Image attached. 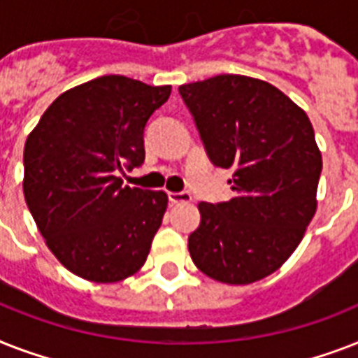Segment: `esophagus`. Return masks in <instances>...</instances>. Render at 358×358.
Segmentation results:
<instances>
[{
	"instance_id": "obj_1",
	"label": "esophagus",
	"mask_w": 358,
	"mask_h": 358,
	"mask_svg": "<svg viewBox=\"0 0 358 358\" xmlns=\"http://www.w3.org/2000/svg\"><path fill=\"white\" fill-rule=\"evenodd\" d=\"M167 196H169V202H171V204H178V202H191V193H187V191H178V193L169 191Z\"/></svg>"
}]
</instances>
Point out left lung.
Returning a JSON list of instances; mask_svg holds the SVG:
<instances>
[{"instance_id":"left-lung-1","label":"left lung","mask_w":358,"mask_h":358,"mask_svg":"<svg viewBox=\"0 0 358 358\" xmlns=\"http://www.w3.org/2000/svg\"><path fill=\"white\" fill-rule=\"evenodd\" d=\"M178 92L210 162L232 169V199L199 204L191 258L219 282H256L288 260L316 213L314 128L277 87L247 76H215Z\"/></svg>"}]
</instances>
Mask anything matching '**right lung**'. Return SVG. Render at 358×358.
Masks as SVG:
<instances>
[{
	"instance_id": "obj_1",
	"label": "right lung",
	"mask_w": 358,
	"mask_h": 358,
	"mask_svg": "<svg viewBox=\"0 0 358 358\" xmlns=\"http://www.w3.org/2000/svg\"><path fill=\"white\" fill-rule=\"evenodd\" d=\"M171 96L126 76L63 92L25 141L24 195L55 258L92 282L139 271L167 210L163 191L122 185L145 162V126Z\"/></svg>"
}]
</instances>
